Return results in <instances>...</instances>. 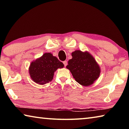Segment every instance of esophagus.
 <instances>
[{
  "label": "esophagus",
  "instance_id": "obj_1",
  "mask_svg": "<svg viewBox=\"0 0 129 129\" xmlns=\"http://www.w3.org/2000/svg\"><path fill=\"white\" fill-rule=\"evenodd\" d=\"M63 63H64V66L66 67L67 65V61H63Z\"/></svg>",
  "mask_w": 129,
  "mask_h": 129
}]
</instances>
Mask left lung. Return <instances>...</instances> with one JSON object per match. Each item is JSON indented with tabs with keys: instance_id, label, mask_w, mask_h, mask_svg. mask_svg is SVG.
<instances>
[{
	"instance_id": "left-lung-1",
	"label": "left lung",
	"mask_w": 129,
	"mask_h": 129,
	"mask_svg": "<svg viewBox=\"0 0 129 129\" xmlns=\"http://www.w3.org/2000/svg\"><path fill=\"white\" fill-rule=\"evenodd\" d=\"M72 58L68 61L67 68L70 70L73 78L81 85H91L99 77L100 68L94 58L88 52L77 50L72 53Z\"/></svg>"
}]
</instances>
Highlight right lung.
Instances as JSON below:
<instances>
[{"label":"right lung","instance_id":"add662e5","mask_svg":"<svg viewBox=\"0 0 129 129\" xmlns=\"http://www.w3.org/2000/svg\"><path fill=\"white\" fill-rule=\"evenodd\" d=\"M64 66L63 63L56 57L51 53H46L31 62L29 73L34 81L40 85H44L51 82L53 78L54 72Z\"/></svg>","mask_w":129,"mask_h":129}]
</instances>
